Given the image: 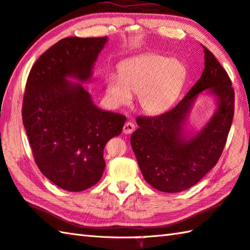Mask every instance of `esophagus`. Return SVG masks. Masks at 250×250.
Wrapping results in <instances>:
<instances>
[{
  "mask_svg": "<svg viewBox=\"0 0 250 250\" xmlns=\"http://www.w3.org/2000/svg\"><path fill=\"white\" fill-rule=\"evenodd\" d=\"M134 129H135V125H134L133 122L128 121V122H125V125H124V129H122V130H124V133L131 134L134 131Z\"/></svg>",
  "mask_w": 250,
  "mask_h": 250,
  "instance_id": "obj_1",
  "label": "esophagus"
}]
</instances>
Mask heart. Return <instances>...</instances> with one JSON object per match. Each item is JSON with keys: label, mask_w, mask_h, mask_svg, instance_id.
I'll list each match as a JSON object with an SVG mask.
<instances>
[{"label": "heart", "mask_w": 250, "mask_h": 250, "mask_svg": "<svg viewBox=\"0 0 250 250\" xmlns=\"http://www.w3.org/2000/svg\"><path fill=\"white\" fill-rule=\"evenodd\" d=\"M187 78L183 62L155 53L130 58L119 66V75L106 76V94L116 107L129 104L137 93L138 104L146 113H161L175 103Z\"/></svg>", "instance_id": "b5f03b06"}]
</instances>
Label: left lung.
I'll return each instance as SVG.
<instances>
[{
    "label": "left lung",
    "instance_id": "1",
    "mask_svg": "<svg viewBox=\"0 0 250 250\" xmlns=\"http://www.w3.org/2000/svg\"><path fill=\"white\" fill-rule=\"evenodd\" d=\"M203 47L201 78L177 105L155 117H137L130 142L144 179L163 192H180L199 183L216 165L232 125L235 94L228 72ZM210 88L219 107L201 133L186 139L182 125L196 95Z\"/></svg>",
    "mask_w": 250,
    "mask_h": 250
}]
</instances>
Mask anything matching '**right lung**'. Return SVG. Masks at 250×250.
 <instances>
[{
  "instance_id": "obj_1",
  "label": "right lung",
  "mask_w": 250,
  "mask_h": 250,
  "mask_svg": "<svg viewBox=\"0 0 250 250\" xmlns=\"http://www.w3.org/2000/svg\"><path fill=\"white\" fill-rule=\"evenodd\" d=\"M107 37L63 38L42 53L26 82L21 116L34 160L54 185L79 192L97 184L105 169L104 148L126 118L99 109L79 83L92 76Z\"/></svg>"
}]
</instances>
